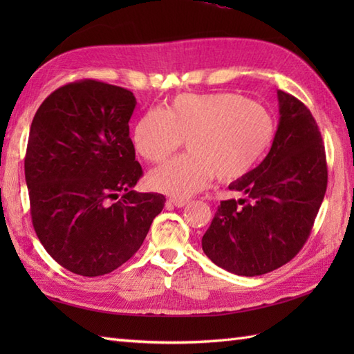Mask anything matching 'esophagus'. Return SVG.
Listing matches in <instances>:
<instances>
[{"mask_svg":"<svg viewBox=\"0 0 354 354\" xmlns=\"http://www.w3.org/2000/svg\"><path fill=\"white\" fill-rule=\"evenodd\" d=\"M167 204H169V205H173V207H176V208H183V207H185L187 204H189V201H187V199L171 198V199L167 201Z\"/></svg>","mask_w":354,"mask_h":354,"instance_id":"esophagus-1","label":"esophagus"}]
</instances>
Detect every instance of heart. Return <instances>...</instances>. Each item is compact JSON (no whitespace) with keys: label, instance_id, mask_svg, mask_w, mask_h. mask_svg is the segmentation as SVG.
Instances as JSON below:
<instances>
[{"label":"heart","instance_id":"b5f03b06","mask_svg":"<svg viewBox=\"0 0 354 354\" xmlns=\"http://www.w3.org/2000/svg\"><path fill=\"white\" fill-rule=\"evenodd\" d=\"M277 132L274 115L237 93L179 94L169 108L150 109L132 132L138 155L160 162L187 138L189 153L149 173L150 189L187 199L205 189L214 175L232 183L255 169Z\"/></svg>","mask_w":354,"mask_h":354}]
</instances>
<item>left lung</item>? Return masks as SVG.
Masks as SVG:
<instances>
[{
    "label": "left lung",
    "mask_w": 354,
    "mask_h": 354,
    "mask_svg": "<svg viewBox=\"0 0 354 354\" xmlns=\"http://www.w3.org/2000/svg\"><path fill=\"white\" fill-rule=\"evenodd\" d=\"M280 122L257 167L228 185L239 199L222 201L202 237V250L231 274L255 277L290 261L309 239L327 189L321 132L310 111L278 89Z\"/></svg>",
    "instance_id": "left-lung-1"
}]
</instances>
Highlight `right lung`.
<instances>
[{
  "instance_id": "right-lung-1",
  "label": "right lung",
  "mask_w": 354,
  "mask_h": 354,
  "mask_svg": "<svg viewBox=\"0 0 354 354\" xmlns=\"http://www.w3.org/2000/svg\"><path fill=\"white\" fill-rule=\"evenodd\" d=\"M137 100L91 79L56 89L30 126L24 161L37 239L59 265L109 274L140 250L165 198L132 190L142 176L129 137Z\"/></svg>"
}]
</instances>
